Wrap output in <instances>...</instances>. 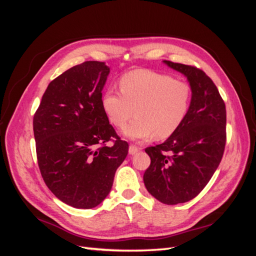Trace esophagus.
<instances>
[{
	"label": "esophagus",
	"instance_id": "obj_1",
	"mask_svg": "<svg viewBox=\"0 0 256 256\" xmlns=\"http://www.w3.org/2000/svg\"><path fill=\"white\" fill-rule=\"evenodd\" d=\"M140 150V148H138V146L131 145V146H130V148H128V154H130V155H135Z\"/></svg>",
	"mask_w": 256,
	"mask_h": 256
}]
</instances>
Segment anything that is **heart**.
<instances>
[{
	"instance_id": "1",
	"label": "heart",
	"mask_w": 256,
	"mask_h": 256,
	"mask_svg": "<svg viewBox=\"0 0 256 256\" xmlns=\"http://www.w3.org/2000/svg\"><path fill=\"white\" fill-rule=\"evenodd\" d=\"M120 92L108 90L101 106L114 126L122 128L134 116L136 118L122 130L126 138L146 140L155 134L166 138L175 133L186 118L192 89L184 80L150 70H135L123 76Z\"/></svg>"
}]
</instances>
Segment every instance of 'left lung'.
I'll return each instance as SVG.
<instances>
[{"mask_svg":"<svg viewBox=\"0 0 256 256\" xmlns=\"http://www.w3.org/2000/svg\"><path fill=\"white\" fill-rule=\"evenodd\" d=\"M187 78L192 100L186 118L164 143L145 150L150 165L144 172L148 192L165 204L194 199L218 168L226 146L224 102L202 70L162 60Z\"/></svg>","mask_w":256,"mask_h":256,"instance_id":"8db88e82","label":"left lung"}]
</instances>
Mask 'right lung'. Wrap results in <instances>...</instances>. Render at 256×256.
Masks as SVG:
<instances>
[{"label":"right lung","instance_id":"right-lung-1","mask_svg":"<svg viewBox=\"0 0 256 256\" xmlns=\"http://www.w3.org/2000/svg\"><path fill=\"white\" fill-rule=\"evenodd\" d=\"M108 74L110 68L100 62L68 69L48 84L32 121L45 184L59 200L77 209L94 208L106 198L128 152L102 110ZM111 137L117 140L106 146Z\"/></svg>","mask_w":256,"mask_h":256}]
</instances>
